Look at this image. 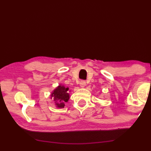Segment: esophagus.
Instances as JSON below:
<instances>
[{"instance_id": "esophagus-1", "label": "esophagus", "mask_w": 151, "mask_h": 151, "mask_svg": "<svg viewBox=\"0 0 151 151\" xmlns=\"http://www.w3.org/2000/svg\"><path fill=\"white\" fill-rule=\"evenodd\" d=\"M79 85H80V86L81 88H84L86 85V82L85 81H81Z\"/></svg>"}]
</instances>
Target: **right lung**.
<instances>
[{
  "mask_svg": "<svg viewBox=\"0 0 151 151\" xmlns=\"http://www.w3.org/2000/svg\"><path fill=\"white\" fill-rule=\"evenodd\" d=\"M68 91V87L66 88L65 86L59 85L51 93V99L54 100L55 105L57 106V108H64L65 103L68 102L70 98Z\"/></svg>",
  "mask_w": 151,
  "mask_h": 151,
  "instance_id": "obj_1",
  "label": "right lung"
}]
</instances>
